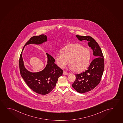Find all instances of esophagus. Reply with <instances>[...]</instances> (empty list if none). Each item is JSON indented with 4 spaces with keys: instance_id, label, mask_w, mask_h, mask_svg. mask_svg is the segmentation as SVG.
I'll return each mask as SVG.
<instances>
[{
    "instance_id": "obj_1",
    "label": "esophagus",
    "mask_w": 123,
    "mask_h": 123,
    "mask_svg": "<svg viewBox=\"0 0 123 123\" xmlns=\"http://www.w3.org/2000/svg\"><path fill=\"white\" fill-rule=\"evenodd\" d=\"M63 74L64 75H69V74H70V73H69L65 71H63Z\"/></svg>"
}]
</instances>
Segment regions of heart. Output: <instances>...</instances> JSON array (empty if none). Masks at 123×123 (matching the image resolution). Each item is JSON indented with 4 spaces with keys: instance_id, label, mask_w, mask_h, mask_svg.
<instances>
[{
    "instance_id": "1",
    "label": "heart",
    "mask_w": 123,
    "mask_h": 123,
    "mask_svg": "<svg viewBox=\"0 0 123 123\" xmlns=\"http://www.w3.org/2000/svg\"><path fill=\"white\" fill-rule=\"evenodd\" d=\"M90 59V51L79 44L68 45L64 48L63 53H58L55 57L57 64L60 68H64L69 60L70 68L76 72H82L86 69Z\"/></svg>"
}]
</instances>
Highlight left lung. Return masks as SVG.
Returning a JSON list of instances; mask_svg holds the SVG:
<instances>
[{"label": "left lung", "mask_w": 123, "mask_h": 123, "mask_svg": "<svg viewBox=\"0 0 123 123\" xmlns=\"http://www.w3.org/2000/svg\"><path fill=\"white\" fill-rule=\"evenodd\" d=\"M80 41H88L95 59L92 61L85 72L75 74L76 80L72 85L73 88L80 93H85L93 90L101 81L104 69V60L101 49L98 43L92 37L76 35Z\"/></svg>", "instance_id": "obj_1"}]
</instances>
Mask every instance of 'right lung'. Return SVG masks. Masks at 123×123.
Listing matches in <instances>:
<instances>
[{"label":"right lung","instance_id":"right-lung-1","mask_svg":"<svg viewBox=\"0 0 123 123\" xmlns=\"http://www.w3.org/2000/svg\"><path fill=\"white\" fill-rule=\"evenodd\" d=\"M47 41V36L41 35L34 36L26 43V45L31 43L41 44ZM47 64L45 68L40 72L31 73L25 69L22 58V52L19 59L20 73L22 78L30 88L37 94L45 95L51 92L56 86L59 77L62 76L63 70L58 66L55 62V59L48 53Z\"/></svg>","mask_w":123,"mask_h":123}]
</instances>
